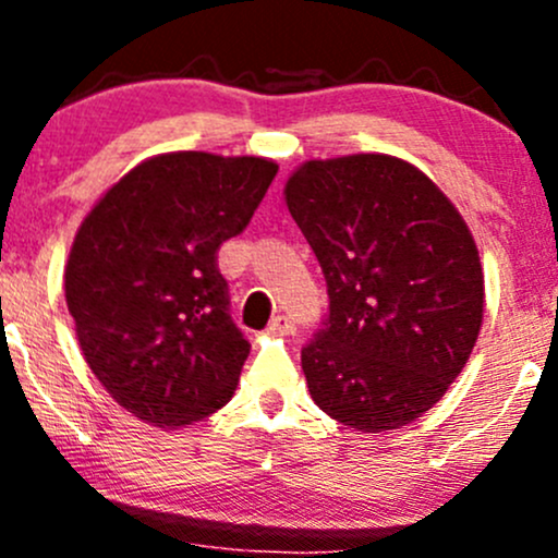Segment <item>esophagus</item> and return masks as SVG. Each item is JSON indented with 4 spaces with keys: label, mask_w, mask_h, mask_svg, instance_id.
Here are the masks:
<instances>
[{
    "label": "esophagus",
    "mask_w": 558,
    "mask_h": 558,
    "mask_svg": "<svg viewBox=\"0 0 558 558\" xmlns=\"http://www.w3.org/2000/svg\"><path fill=\"white\" fill-rule=\"evenodd\" d=\"M293 330H296V325H293V319L286 315H278L270 325H267V332H272V336H291Z\"/></svg>",
    "instance_id": "obj_1"
}]
</instances>
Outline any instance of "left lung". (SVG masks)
Here are the masks:
<instances>
[{"mask_svg":"<svg viewBox=\"0 0 558 558\" xmlns=\"http://www.w3.org/2000/svg\"><path fill=\"white\" fill-rule=\"evenodd\" d=\"M286 204L330 299L301 349L312 399L362 433L409 425L457 380L483 325L470 228L425 172L388 155L304 162Z\"/></svg>","mask_w":558,"mask_h":558,"instance_id":"8db88e82","label":"left lung"}]
</instances>
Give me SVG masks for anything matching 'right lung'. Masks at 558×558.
Here are the masks:
<instances>
[{
	"mask_svg": "<svg viewBox=\"0 0 558 558\" xmlns=\"http://www.w3.org/2000/svg\"><path fill=\"white\" fill-rule=\"evenodd\" d=\"M275 172L262 157L170 151L136 165L81 222L65 267L75 336L96 380L146 425L209 417L239 386L248 341L217 252Z\"/></svg>",
	"mask_w": 558,
	"mask_h": 558,
	"instance_id": "right-lung-1",
	"label": "right lung"
}]
</instances>
